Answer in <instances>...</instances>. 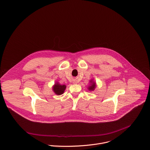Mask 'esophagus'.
Returning a JSON list of instances; mask_svg holds the SVG:
<instances>
[{"instance_id":"34e87169","label":"esophagus","mask_w":150,"mask_h":150,"mask_svg":"<svg viewBox=\"0 0 150 150\" xmlns=\"http://www.w3.org/2000/svg\"><path fill=\"white\" fill-rule=\"evenodd\" d=\"M74 83H76V82H74Z\"/></svg>"}]
</instances>
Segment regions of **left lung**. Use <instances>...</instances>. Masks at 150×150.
<instances>
[{
	"label": "left lung",
	"mask_w": 150,
	"mask_h": 150,
	"mask_svg": "<svg viewBox=\"0 0 150 150\" xmlns=\"http://www.w3.org/2000/svg\"><path fill=\"white\" fill-rule=\"evenodd\" d=\"M90 83H91V85H89V86L88 87V90L90 91H93L95 90V88H96V83L93 81V80H91L90 81Z\"/></svg>",
	"instance_id": "obj_1"
}]
</instances>
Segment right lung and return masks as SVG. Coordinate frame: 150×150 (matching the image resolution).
<instances>
[{"instance_id":"right-lung-1","label":"right lung","mask_w":150,"mask_h":150,"mask_svg":"<svg viewBox=\"0 0 150 150\" xmlns=\"http://www.w3.org/2000/svg\"><path fill=\"white\" fill-rule=\"evenodd\" d=\"M65 89H66V85H61L58 82H56L52 88L53 91L57 95H60L64 93Z\"/></svg>"}]
</instances>
